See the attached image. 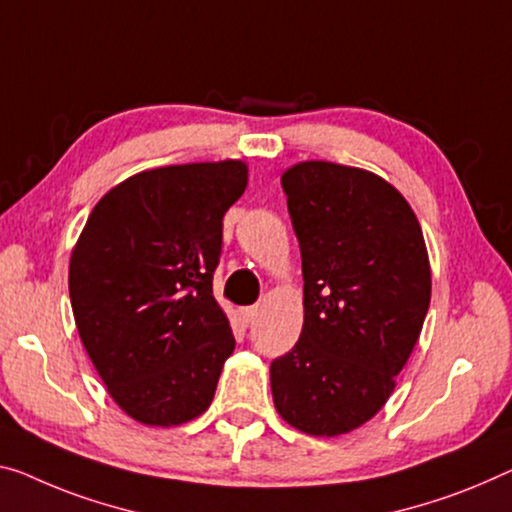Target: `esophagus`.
Wrapping results in <instances>:
<instances>
[{
    "label": "esophagus",
    "instance_id": "1",
    "mask_svg": "<svg viewBox=\"0 0 512 512\" xmlns=\"http://www.w3.org/2000/svg\"><path fill=\"white\" fill-rule=\"evenodd\" d=\"M258 313H261V306L254 304V306H247V309H242V316H245L247 322H254L258 318Z\"/></svg>",
    "mask_w": 512,
    "mask_h": 512
}]
</instances>
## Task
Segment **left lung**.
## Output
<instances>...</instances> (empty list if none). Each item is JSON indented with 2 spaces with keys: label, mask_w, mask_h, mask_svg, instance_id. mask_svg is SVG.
<instances>
[{
  "label": "left lung",
  "mask_w": 512,
  "mask_h": 512,
  "mask_svg": "<svg viewBox=\"0 0 512 512\" xmlns=\"http://www.w3.org/2000/svg\"><path fill=\"white\" fill-rule=\"evenodd\" d=\"M302 251L300 341L270 366L290 426L336 437L387 403L430 306L426 242L410 203L387 180L334 162L281 176Z\"/></svg>",
  "instance_id": "1"
}]
</instances>
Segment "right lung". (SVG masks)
Returning a JSON list of instances; mask_svg holds the SVG:
<instances>
[{
	"mask_svg": "<svg viewBox=\"0 0 512 512\" xmlns=\"http://www.w3.org/2000/svg\"><path fill=\"white\" fill-rule=\"evenodd\" d=\"M240 160L160 167L96 203L70 256L75 325L109 396L146 426L208 410L235 338L212 297Z\"/></svg>",
	"mask_w": 512,
	"mask_h": 512,
	"instance_id": "1",
	"label": "right lung"
}]
</instances>
